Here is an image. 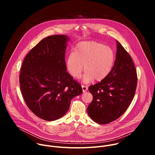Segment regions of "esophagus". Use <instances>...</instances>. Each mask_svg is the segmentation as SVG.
<instances>
[{
    "mask_svg": "<svg viewBox=\"0 0 155 155\" xmlns=\"http://www.w3.org/2000/svg\"><path fill=\"white\" fill-rule=\"evenodd\" d=\"M81 87H82V90H83V93L86 92V91L87 90V89H88L87 86H84V85H82V86H81Z\"/></svg>",
    "mask_w": 155,
    "mask_h": 155,
    "instance_id": "34e87169",
    "label": "esophagus"
}]
</instances>
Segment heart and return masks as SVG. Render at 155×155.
<instances>
[{
    "label": "heart",
    "instance_id": "1",
    "mask_svg": "<svg viewBox=\"0 0 155 155\" xmlns=\"http://www.w3.org/2000/svg\"><path fill=\"white\" fill-rule=\"evenodd\" d=\"M115 53L108 46L96 41L78 43L66 59V68L74 78H80L84 68L83 81L88 83L96 79L100 81L111 72L115 62Z\"/></svg>",
    "mask_w": 155,
    "mask_h": 155
}]
</instances>
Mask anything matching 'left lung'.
<instances>
[{"label":"left lung","instance_id":"obj_1","mask_svg":"<svg viewBox=\"0 0 155 155\" xmlns=\"http://www.w3.org/2000/svg\"><path fill=\"white\" fill-rule=\"evenodd\" d=\"M116 59L108 75L89 87L93 99L87 108L96 123L105 124L120 118L134 97L137 83L136 69L130 56L117 41Z\"/></svg>","mask_w":155,"mask_h":155}]
</instances>
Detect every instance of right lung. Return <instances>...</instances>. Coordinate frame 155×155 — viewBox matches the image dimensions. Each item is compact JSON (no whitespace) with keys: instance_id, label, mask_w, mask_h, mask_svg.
<instances>
[{"instance_id":"add662e5","label":"right lung","mask_w":155,"mask_h":155,"mask_svg":"<svg viewBox=\"0 0 155 155\" xmlns=\"http://www.w3.org/2000/svg\"><path fill=\"white\" fill-rule=\"evenodd\" d=\"M69 37L54 35L41 40L25 57L19 84L25 101L38 117L51 121L62 117L71 100L82 93L67 72L65 53Z\"/></svg>"}]
</instances>
